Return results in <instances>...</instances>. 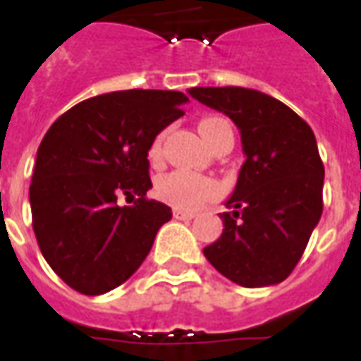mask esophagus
Wrapping results in <instances>:
<instances>
[{"label":"esophagus","instance_id":"esophagus-1","mask_svg":"<svg viewBox=\"0 0 361 361\" xmlns=\"http://www.w3.org/2000/svg\"><path fill=\"white\" fill-rule=\"evenodd\" d=\"M173 219L176 220H191V219H195V212L173 211Z\"/></svg>","mask_w":361,"mask_h":361}]
</instances>
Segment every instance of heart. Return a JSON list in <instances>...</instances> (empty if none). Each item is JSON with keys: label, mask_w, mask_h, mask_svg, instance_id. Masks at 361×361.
Returning a JSON list of instances; mask_svg holds the SVG:
<instances>
[{"label": "heart", "mask_w": 361, "mask_h": 361, "mask_svg": "<svg viewBox=\"0 0 361 361\" xmlns=\"http://www.w3.org/2000/svg\"><path fill=\"white\" fill-rule=\"evenodd\" d=\"M226 127L228 123L222 118H204L199 121V131L209 145ZM160 152H162V135H158L150 145L149 158L152 162H157L160 158ZM154 191L160 201H164L166 204H170L178 211H195L204 203L216 199L222 193V188L219 181L212 180L209 176H203V173L173 170V172L158 178Z\"/></svg>", "instance_id": "obj_1"}]
</instances>
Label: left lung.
<instances>
[{"label": "left lung", "mask_w": 361, "mask_h": 361, "mask_svg": "<svg viewBox=\"0 0 361 361\" xmlns=\"http://www.w3.org/2000/svg\"><path fill=\"white\" fill-rule=\"evenodd\" d=\"M189 94L234 121L245 152L220 219L203 250L220 274L245 288L279 284L294 271L323 212L325 168L311 127L276 98L242 87H195Z\"/></svg>", "instance_id": "8db88e82"}]
</instances>
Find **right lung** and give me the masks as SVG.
Returning a JSON list of instances; mask_svg holds the SVG:
<instances>
[{"label": "right lung", "mask_w": 361, "mask_h": 361, "mask_svg": "<svg viewBox=\"0 0 361 361\" xmlns=\"http://www.w3.org/2000/svg\"><path fill=\"white\" fill-rule=\"evenodd\" d=\"M188 100L178 90L108 92L75 104L44 135L28 193L32 228L44 259L67 286L106 294L149 255L172 209L147 199V157ZM119 195L134 204L119 207Z\"/></svg>", "instance_id": "right-lung-1"}]
</instances>
